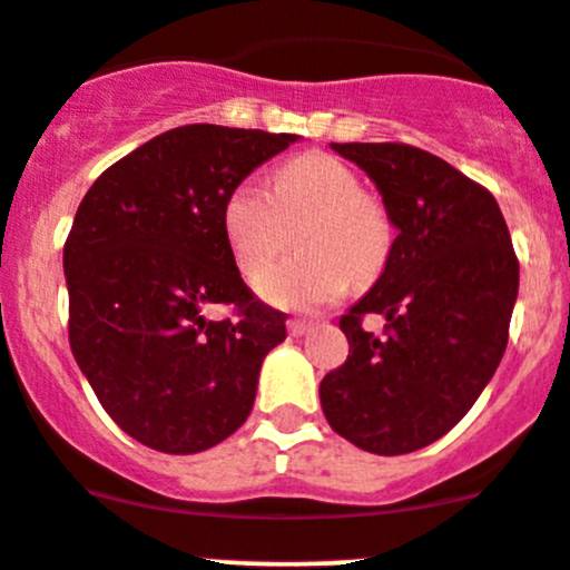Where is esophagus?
Returning a JSON list of instances; mask_svg holds the SVG:
<instances>
[{"mask_svg": "<svg viewBox=\"0 0 570 570\" xmlns=\"http://www.w3.org/2000/svg\"><path fill=\"white\" fill-rule=\"evenodd\" d=\"M286 328H289V334H292V336H303V334H308V331L314 328V323H312V320L292 317L289 323H286Z\"/></svg>", "mask_w": 570, "mask_h": 570, "instance_id": "1", "label": "esophagus"}]
</instances>
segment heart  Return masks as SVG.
Segmentation results:
<instances>
[{"instance_id": "heart-1", "label": "heart", "mask_w": 570, "mask_h": 570, "mask_svg": "<svg viewBox=\"0 0 570 570\" xmlns=\"http://www.w3.org/2000/svg\"><path fill=\"white\" fill-rule=\"evenodd\" d=\"M295 224L301 253L258 284L275 306H328L351 284H373L392 256L395 225L386 206L328 153L289 158L273 173L269 191L245 180L223 203V234L245 278L273 267Z\"/></svg>"}]
</instances>
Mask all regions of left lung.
Instances as JSON below:
<instances>
[{
    "mask_svg": "<svg viewBox=\"0 0 570 570\" xmlns=\"http://www.w3.org/2000/svg\"><path fill=\"white\" fill-rule=\"evenodd\" d=\"M379 186L397 228L373 289L342 314L347 358L320 384L328 425L395 456L449 434L510 340L518 256L495 197L443 158L397 141L331 145ZM367 313L387 320L364 332Z\"/></svg>",
    "mask_w": 570,
    "mask_h": 570,
    "instance_id": "obj_1",
    "label": "left lung"
}]
</instances>
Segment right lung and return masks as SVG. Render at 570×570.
<instances>
[{
  "label": "right lung",
  "instance_id": "1",
  "mask_svg": "<svg viewBox=\"0 0 570 570\" xmlns=\"http://www.w3.org/2000/svg\"><path fill=\"white\" fill-rule=\"evenodd\" d=\"M292 132L184 125L105 169L63 245L69 345L121 432L197 454L239 429L286 314L242 281L223 234L234 186ZM228 307L225 318L207 317Z\"/></svg>",
  "mask_w": 570,
  "mask_h": 570
}]
</instances>
